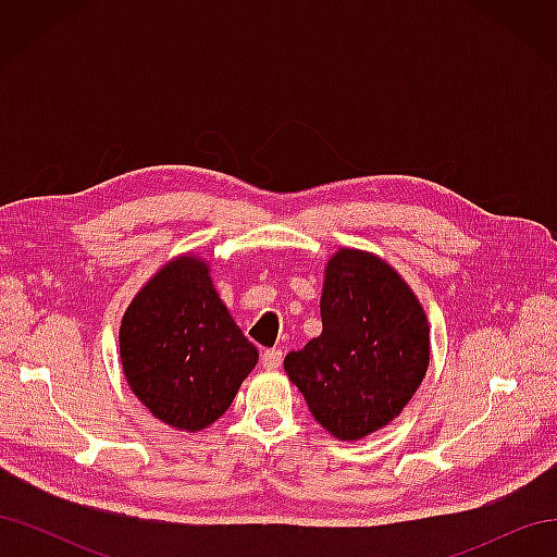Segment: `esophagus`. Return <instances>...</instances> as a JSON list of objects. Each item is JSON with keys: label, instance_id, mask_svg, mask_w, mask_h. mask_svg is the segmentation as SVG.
I'll return each mask as SVG.
<instances>
[{"label": "esophagus", "instance_id": "obj_1", "mask_svg": "<svg viewBox=\"0 0 557 557\" xmlns=\"http://www.w3.org/2000/svg\"><path fill=\"white\" fill-rule=\"evenodd\" d=\"M281 362H283V352L278 348H269L262 352V367L269 369V372H272V369H278Z\"/></svg>", "mask_w": 557, "mask_h": 557}]
</instances>
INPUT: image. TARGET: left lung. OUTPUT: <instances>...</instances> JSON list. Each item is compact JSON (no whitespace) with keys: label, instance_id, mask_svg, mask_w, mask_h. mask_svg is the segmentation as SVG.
I'll list each match as a JSON object with an SVG mask.
<instances>
[{"label":"left lung","instance_id":"1","mask_svg":"<svg viewBox=\"0 0 557 557\" xmlns=\"http://www.w3.org/2000/svg\"><path fill=\"white\" fill-rule=\"evenodd\" d=\"M320 318V336L283 367L318 423L358 442L397 418L425 379L428 315L391 264L342 248L325 267Z\"/></svg>","mask_w":557,"mask_h":557}]
</instances>
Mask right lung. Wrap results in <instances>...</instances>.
<instances>
[{
	"instance_id": "right-lung-1",
	"label": "right lung",
	"mask_w": 557,
	"mask_h": 557,
	"mask_svg": "<svg viewBox=\"0 0 557 557\" xmlns=\"http://www.w3.org/2000/svg\"><path fill=\"white\" fill-rule=\"evenodd\" d=\"M121 362L150 413L176 430L199 432L230 409L258 364V348L218 297L207 262L181 256L127 307Z\"/></svg>"
}]
</instances>
